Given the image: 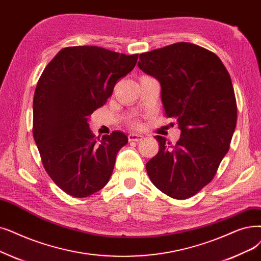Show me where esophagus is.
Instances as JSON below:
<instances>
[{"label": "esophagus", "instance_id": "1", "mask_svg": "<svg viewBox=\"0 0 261 261\" xmlns=\"http://www.w3.org/2000/svg\"><path fill=\"white\" fill-rule=\"evenodd\" d=\"M144 139V137L142 134H137V133H130L128 135V140L130 142H140Z\"/></svg>", "mask_w": 261, "mask_h": 261}]
</instances>
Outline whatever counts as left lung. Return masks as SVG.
<instances>
[{"instance_id":"obj_1","label":"left lung","mask_w":261,"mask_h":261,"mask_svg":"<svg viewBox=\"0 0 261 261\" xmlns=\"http://www.w3.org/2000/svg\"><path fill=\"white\" fill-rule=\"evenodd\" d=\"M138 65L160 82L165 115L181 130L176 145L156 135L147 174L164 194L187 199L210 182L229 149L237 124L230 75L218 55L190 42L142 53Z\"/></svg>"}]
</instances>
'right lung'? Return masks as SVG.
Returning a JSON list of instances; mask_svg holds the SVG:
<instances>
[{"label": "right lung", "instance_id": "add662e5", "mask_svg": "<svg viewBox=\"0 0 261 261\" xmlns=\"http://www.w3.org/2000/svg\"><path fill=\"white\" fill-rule=\"evenodd\" d=\"M138 58L94 46L67 47L39 77L33 100L34 140L46 172L67 194L86 197L109 182L128 138L113 131L98 143L88 119Z\"/></svg>", "mask_w": 261, "mask_h": 261}]
</instances>
